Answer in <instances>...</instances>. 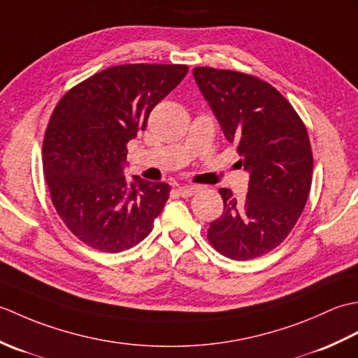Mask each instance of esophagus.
Here are the masks:
<instances>
[{"label":"esophagus","instance_id":"34e87169","mask_svg":"<svg viewBox=\"0 0 358 358\" xmlns=\"http://www.w3.org/2000/svg\"><path fill=\"white\" fill-rule=\"evenodd\" d=\"M196 192V187L195 186H181V187H178V195H181V196H191V195H194Z\"/></svg>","mask_w":358,"mask_h":358}]
</instances>
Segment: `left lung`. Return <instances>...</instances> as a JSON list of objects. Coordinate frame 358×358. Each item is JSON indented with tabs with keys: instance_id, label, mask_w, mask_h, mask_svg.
Wrapping results in <instances>:
<instances>
[{
	"instance_id": "left-lung-1",
	"label": "left lung",
	"mask_w": 358,
	"mask_h": 358,
	"mask_svg": "<svg viewBox=\"0 0 358 358\" xmlns=\"http://www.w3.org/2000/svg\"><path fill=\"white\" fill-rule=\"evenodd\" d=\"M192 73L249 172L243 200L220 189L224 209L208 240L227 258L252 260L285 241L305 209L314 164L306 126L275 87L254 75L214 67Z\"/></svg>"
}]
</instances>
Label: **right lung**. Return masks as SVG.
<instances>
[{
  "instance_id": "add662e5",
  "label": "right lung",
  "mask_w": 358,
  "mask_h": 358,
  "mask_svg": "<svg viewBox=\"0 0 358 358\" xmlns=\"http://www.w3.org/2000/svg\"><path fill=\"white\" fill-rule=\"evenodd\" d=\"M186 64H121L67 90L43 140V171L52 204L75 237L101 252H121L148 237L171 186L123 166L127 143L150 110L186 77Z\"/></svg>"
}]
</instances>
